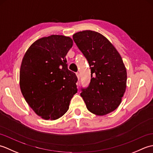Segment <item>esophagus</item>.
Masks as SVG:
<instances>
[{"instance_id": "esophagus-1", "label": "esophagus", "mask_w": 153, "mask_h": 153, "mask_svg": "<svg viewBox=\"0 0 153 153\" xmlns=\"http://www.w3.org/2000/svg\"><path fill=\"white\" fill-rule=\"evenodd\" d=\"M76 76L77 77V79H78V80H79V78H80V74L79 72H77L76 73Z\"/></svg>"}]
</instances>
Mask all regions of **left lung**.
Here are the masks:
<instances>
[{
    "label": "left lung",
    "mask_w": 153,
    "mask_h": 153,
    "mask_svg": "<svg viewBox=\"0 0 153 153\" xmlns=\"http://www.w3.org/2000/svg\"><path fill=\"white\" fill-rule=\"evenodd\" d=\"M73 39L88 61L91 82L82 88L81 96L89 111L104 116L118 108L126 89L127 72L120 54L98 32L85 30Z\"/></svg>",
    "instance_id": "left-lung-1"
}]
</instances>
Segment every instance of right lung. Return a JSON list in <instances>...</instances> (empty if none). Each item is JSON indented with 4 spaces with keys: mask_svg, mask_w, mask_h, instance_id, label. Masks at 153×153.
Here are the masks:
<instances>
[{
    "mask_svg": "<svg viewBox=\"0 0 153 153\" xmlns=\"http://www.w3.org/2000/svg\"><path fill=\"white\" fill-rule=\"evenodd\" d=\"M73 45L69 37L53 35L32 44L22 59L19 86L26 102L45 120L60 118L77 91V77L68 69L66 55Z\"/></svg>",
    "mask_w": 153,
    "mask_h": 153,
    "instance_id": "add662e5",
    "label": "right lung"
}]
</instances>
